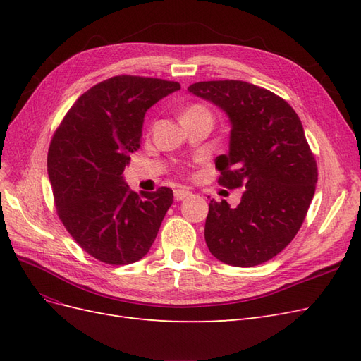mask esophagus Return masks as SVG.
Returning a JSON list of instances; mask_svg holds the SVG:
<instances>
[{"mask_svg":"<svg viewBox=\"0 0 361 361\" xmlns=\"http://www.w3.org/2000/svg\"><path fill=\"white\" fill-rule=\"evenodd\" d=\"M190 195H191V191L185 190V188H178V190H174V200H178V202L185 200V199H188Z\"/></svg>","mask_w":361,"mask_h":361,"instance_id":"1","label":"esophagus"}]
</instances>
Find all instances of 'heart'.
Returning <instances> with one entry per match:
<instances>
[{
  "mask_svg": "<svg viewBox=\"0 0 361 361\" xmlns=\"http://www.w3.org/2000/svg\"><path fill=\"white\" fill-rule=\"evenodd\" d=\"M202 110H204V108L202 106V105H192V106H190L187 111H185V114H190V113H194V111H202ZM183 114V116H185Z\"/></svg>",
  "mask_w": 361,
  "mask_h": 361,
  "instance_id": "heart-1",
  "label": "heart"
}]
</instances>
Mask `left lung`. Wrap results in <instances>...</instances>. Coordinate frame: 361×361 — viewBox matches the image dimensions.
Masks as SVG:
<instances>
[{
  "label": "left lung",
  "mask_w": 361,
  "mask_h": 361,
  "mask_svg": "<svg viewBox=\"0 0 361 361\" xmlns=\"http://www.w3.org/2000/svg\"><path fill=\"white\" fill-rule=\"evenodd\" d=\"M188 90L231 118L228 154L215 159L218 183L245 188L236 207L211 200L207 248L227 265L264 264L298 233L318 182L301 120L280 96L245 81H202Z\"/></svg>",
  "instance_id": "8db88e82"
}]
</instances>
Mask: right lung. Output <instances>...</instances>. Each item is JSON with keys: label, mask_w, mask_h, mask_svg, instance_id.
Listing matches in <instances>:
<instances>
[{"label": "right lung", "mask_w": 361, "mask_h": 361, "mask_svg": "<svg viewBox=\"0 0 361 361\" xmlns=\"http://www.w3.org/2000/svg\"><path fill=\"white\" fill-rule=\"evenodd\" d=\"M180 89L176 81L118 75L81 94L48 150V174L63 226L85 253L108 265L147 255L173 203V191L134 192L123 180L140 149L145 114Z\"/></svg>", "instance_id": "right-lung-1"}]
</instances>
